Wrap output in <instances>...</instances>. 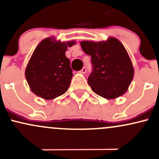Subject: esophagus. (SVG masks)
<instances>
[{"label":"esophagus","mask_w":159,"mask_h":159,"mask_svg":"<svg viewBox=\"0 0 159 159\" xmlns=\"http://www.w3.org/2000/svg\"><path fill=\"white\" fill-rule=\"evenodd\" d=\"M86 72H87V69H86V67H83L81 70L80 71V72H81V73H82V74L86 73Z\"/></svg>","instance_id":"obj_1"}]
</instances>
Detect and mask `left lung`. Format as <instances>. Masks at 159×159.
<instances>
[{"label":"left lung","mask_w":159,"mask_h":159,"mask_svg":"<svg viewBox=\"0 0 159 159\" xmlns=\"http://www.w3.org/2000/svg\"><path fill=\"white\" fill-rule=\"evenodd\" d=\"M81 46L91 56L93 72L88 84L95 93L114 99L126 93L134 77V68L127 51L116 38L106 41H81Z\"/></svg>","instance_id":"1"}]
</instances>
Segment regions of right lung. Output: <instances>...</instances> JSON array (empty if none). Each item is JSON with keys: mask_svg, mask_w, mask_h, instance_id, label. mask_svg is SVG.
I'll list each match as a JSON object with an SVG mask.
<instances>
[{"mask_svg": "<svg viewBox=\"0 0 159 159\" xmlns=\"http://www.w3.org/2000/svg\"><path fill=\"white\" fill-rule=\"evenodd\" d=\"M75 44L74 40L61 42L48 37L36 47L25 69L27 84L34 94L53 99L66 92L73 75L65 53Z\"/></svg>", "mask_w": 159, "mask_h": 159, "instance_id": "obj_1", "label": "right lung"}]
</instances>
